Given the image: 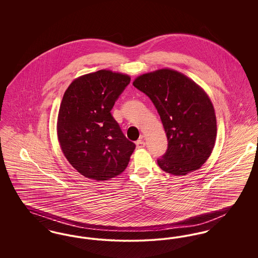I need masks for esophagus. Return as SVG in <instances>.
Returning a JSON list of instances; mask_svg holds the SVG:
<instances>
[{
	"label": "esophagus",
	"instance_id": "obj_1",
	"mask_svg": "<svg viewBox=\"0 0 258 258\" xmlns=\"http://www.w3.org/2000/svg\"><path fill=\"white\" fill-rule=\"evenodd\" d=\"M135 144H136V147L138 148V149L145 147V141H144L143 139H139V140H137Z\"/></svg>",
	"mask_w": 258,
	"mask_h": 258
}]
</instances>
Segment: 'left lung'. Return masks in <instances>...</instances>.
<instances>
[{
    "instance_id": "8db88e82",
    "label": "left lung",
    "mask_w": 258,
    "mask_h": 258,
    "mask_svg": "<svg viewBox=\"0 0 258 258\" xmlns=\"http://www.w3.org/2000/svg\"><path fill=\"white\" fill-rule=\"evenodd\" d=\"M133 84L152 100L166 133L168 146L158 160L160 168L175 176L199 169L217 137L215 109L204 90L169 69L142 74Z\"/></svg>"
}]
</instances>
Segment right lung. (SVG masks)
Returning a JSON list of instances; mask_svg holds the SVG:
<instances>
[{"label": "right lung", "mask_w": 258, "mask_h": 258, "mask_svg": "<svg viewBox=\"0 0 258 258\" xmlns=\"http://www.w3.org/2000/svg\"><path fill=\"white\" fill-rule=\"evenodd\" d=\"M131 82L126 74L101 70L76 78L67 89L58 114L61 151L81 175L109 180L126 168L135 144L111 114Z\"/></svg>", "instance_id": "1"}]
</instances>
